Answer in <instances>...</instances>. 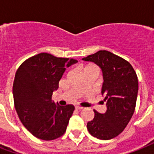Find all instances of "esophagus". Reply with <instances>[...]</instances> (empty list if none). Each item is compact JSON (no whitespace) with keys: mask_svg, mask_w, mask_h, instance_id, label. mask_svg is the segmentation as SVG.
Returning a JSON list of instances; mask_svg holds the SVG:
<instances>
[{"mask_svg":"<svg viewBox=\"0 0 154 154\" xmlns=\"http://www.w3.org/2000/svg\"><path fill=\"white\" fill-rule=\"evenodd\" d=\"M75 109H76V110H82V109H83V107H81V106H76V107H75Z\"/></svg>","mask_w":154,"mask_h":154,"instance_id":"34e87169","label":"esophagus"}]
</instances>
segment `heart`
<instances>
[{
  "label": "heart",
  "mask_w": 154,
  "mask_h": 154,
  "mask_svg": "<svg viewBox=\"0 0 154 154\" xmlns=\"http://www.w3.org/2000/svg\"><path fill=\"white\" fill-rule=\"evenodd\" d=\"M86 68H87V67H86Z\"/></svg>",
  "instance_id": "b5f03b06"
}]
</instances>
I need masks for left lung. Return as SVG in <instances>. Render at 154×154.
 Here are the masks:
<instances>
[{
    "mask_svg": "<svg viewBox=\"0 0 154 154\" xmlns=\"http://www.w3.org/2000/svg\"><path fill=\"white\" fill-rule=\"evenodd\" d=\"M82 60L92 62L101 69V94L107 108L104 114L94 110V119L87 123V129L97 139H113L125 129L134 112L139 90L135 71L129 62L106 50L98 51Z\"/></svg>",
    "mask_w": 154,
    "mask_h": 154,
    "instance_id": "obj_1",
    "label": "left lung"
}]
</instances>
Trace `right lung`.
<instances>
[{"label":"right lung","instance_id":"add662e5","mask_svg":"<svg viewBox=\"0 0 154 154\" xmlns=\"http://www.w3.org/2000/svg\"><path fill=\"white\" fill-rule=\"evenodd\" d=\"M73 58L37 54L19 67L13 83V97L19 118L36 138L53 140L63 134L74 106H60L52 101L54 91L67 67L77 63Z\"/></svg>","mask_w":154,"mask_h":154}]
</instances>
